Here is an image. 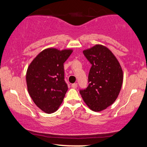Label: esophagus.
<instances>
[{"label":"esophagus","instance_id":"obj_1","mask_svg":"<svg viewBox=\"0 0 147 147\" xmlns=\"http://www.w3.org/2000/svg\"><path fill=\"white\" fill-rule=\"evenodd\" d=\"M77 87H78V84L77 83H74L73 84H71V88H74V89L77 88Z\"/></svg>","mask_w":147,"mask_h":147}]
</instances>
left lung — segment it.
<instances>
[{"label": "left lung", "mask_w": 147, "mask_h": 147, "mask_svg": "<svg viewBox=\"0 0 147 147\" xmlns=\"http://www.w3.org/2000/svg\"><path fill=\"white\" fill-rule=\"evenodd\" d=\"M92 67L88 87L80 90L84 101L93 111L100 112L112 105L118 98L123 82V72L112 51L101 45L84 50Z\"/></svg>", "instance_id": "left-lung-1"}]
</instances>
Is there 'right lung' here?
Returning <instances> with one entry per match:
<instances>
[{"label":"right lung","instance_id":"1","mask_svg":"<svg viewBox=\"0 0 147 147\" xmlns=\"http://www.w3.org/2000/svg\"><path fill=\"white\" fill-rule=\"evenodd\" d=\"M72 51L48 48L38 54L28 67V92L34 103L45 113L55 112L65 97L68 88L64 80L63 63Z\"/></svg>","mask_w":147,"mask_h":147}]
</instances>
